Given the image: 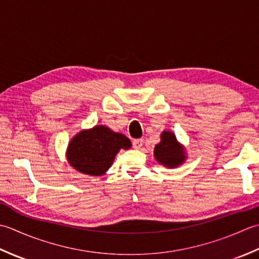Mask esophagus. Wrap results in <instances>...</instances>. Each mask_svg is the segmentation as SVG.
Instances as JSON below:
<instances>
[{
    "mask_svg": "<svg viewBox=\"0 0 259 259\" xmlns=\"http://www.w3.org/2000/svg\"><path fill=\"white\" fill-rule=\"evenodd\" d=\"M142 146H143V140L139 139V140H134V141H133V147H134L135 150L141 149Z\"/></svg>",
    "mask_w": 259,
    "mask_h": 259,
    "instance_id": "obj_1",
    "label": "esophagus"
}]
</instances>
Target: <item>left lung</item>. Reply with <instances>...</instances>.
Here are the masks:
<instances>
[{"mask_svg":"<svg viewBox=\"0 0 259 259\" xmlns=\"http://www.w3.org/2000/svg\"><path fill=\"white\" fill-rule=\"evenodd\" d=\"M154 157L160 164L166 167H177L186 160V152L172 132L164 131L161 142L154 147Z\"/></svg>","mask_w":259,"mask_h":259,"instance_id":"obj_1","label":"left lung"}]
</instances>
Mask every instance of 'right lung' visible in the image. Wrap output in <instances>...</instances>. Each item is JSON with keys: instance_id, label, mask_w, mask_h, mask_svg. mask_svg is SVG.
I'll return each mask as SVG.
<instances>
[{"instance_id": "1", "label": "right lung", "mask_w": 259, "mask_h": 259, "mask_svg": "<svg viewBox=\"0 0 259 259\" xmlns=\"http://www.w3.org/2000/svg\"><path fill=\"white\" fill-rule=\"evenodd\" d=\"M132 146L125 135L115 133L107 126L97 125L72 137L67 149V160L77 171L100 177L112 166L120 149Z\"/></svg>"}]
</instances>
